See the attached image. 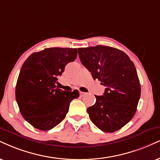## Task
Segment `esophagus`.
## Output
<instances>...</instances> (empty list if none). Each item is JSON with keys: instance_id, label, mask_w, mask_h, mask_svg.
I'll list each match as a JSON object with an SVG mask.
<instances>
[{"instance_id": "obj_1", "label": "esophagus", "mask_w": 160, "mask_h": 160, "mask_svg": "<svg viewBox=\"0 0 160 160\" xmlns=\"http://www.w3.org/2000/svg\"><path fill=\"white\" fill-rule=\"evenodd\" d=\"M84 95H86V92H80V96H84Z\"/></svg>"}]
</instances>
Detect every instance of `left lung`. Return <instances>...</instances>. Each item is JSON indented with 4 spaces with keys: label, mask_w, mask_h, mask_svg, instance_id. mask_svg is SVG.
Returning <instances> with one entry per match:
<instances>
[{
    "label": "left lung",
    "mask_w": 160,
    "mask_h": 160,
    "mask_svg": "<svg viewBox=\"0 0 160 160\" xmlns=\"http://www.w3.org/2000/svg\"><path fill=\"white\" fill-rule=\"evenodd\" d=\"M81 62L106 87L103 96H95L88 108L90 119L104 132L112 133L131 121L137 111L141 86L137 70L126 53L98 45L78 49Z\"/></svg>",
    "instance_id": "8db88e82"
}]
</instances>
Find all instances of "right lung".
I'll return each mask as SVG.
<instances>
[{
	"mask_svg": "<svg viewBox=\"0 0 160 160\" xmlns=\"http://www.w3.org/2000/svg\"><path fill=\"white\" fill-rule=\"evenodd\" d=\"M77 49L52 47L31 54L22 65L15 87L21 115L41 131H49L66 116L70 103L79 96L56 88L57 80L68 63L75 61Z\"/></svg>",
	"mask_w": 160,
	"mask_h": 160,
	"instance_id": "right-lung-1",
	"label": "right lung"
}]
</instances>
